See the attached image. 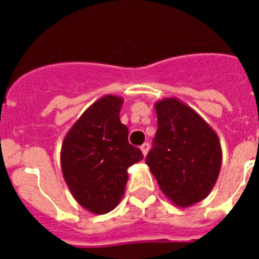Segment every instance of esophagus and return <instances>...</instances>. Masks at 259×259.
<instances>
[{"label": "esophagus", "instance_id": "34e87169", "mask_svg": "<svg viewBox=\"0 0 259 259\" xmlns=\"http://www.w3.org/2000/svg\"><path fill=\"white\" fill-rule=\"evenodd\" d=\"M149 148H150L149 143H144L143 145L140 146V149H141V152H143V154H144V155L148 154V152H149Z\"/></svg>", "mask_w": 259, "mask_h": 259}]
</instances>
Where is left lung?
<instances>
[{"mask_svg": "<svg viewBox=\"0 0 259 259\" xmlns=\"http://www.w3.org/2000/svg\"><path fill=\"white\" fill-rule=\"evenodd\" d=\"M157 134L146 164L175 205L187 207L206 197L222 164L219 139L196 111L166 98L155 104Z\"/></svg>", "mask_w": 259, "mask_h": 259, "instance_id": "8db88e82", "label": "left lung"}]
</instances>
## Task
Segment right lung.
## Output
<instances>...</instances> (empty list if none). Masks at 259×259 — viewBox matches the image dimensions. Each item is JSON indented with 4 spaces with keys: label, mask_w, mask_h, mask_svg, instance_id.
<instances>
[{
    "label": "right lung",
    "mask_w": 259,
    "mask_h": 259,
    "mask_svg": "<svg viewBox=\"0 0 259 259\" xmlns=\"http://www.w3.org/2000/svg\"><path fill=\"white\" fill-rule=\"evenodd\" d=\"M122 104L115 96L96 101L62 144V172L68 188L95 214H106L118 205L127 184V168L144 158L128 143V128L119 119Z\"/></svg>",
    "instance_id": "right-lung-1"
}]
</instances>
